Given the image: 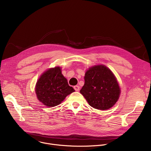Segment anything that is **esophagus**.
<instances>
[{
	"mask_svg": "<svg viewBox=\"0 0 151 151\" xmlns=\"http://www.w3.org/2000/svg\"><path fill=\"white\" fill-rule=\"evenodd\" d=\"M74 89L76 91H78L79 90V87L78 85H75L74 86Z\"/></svg>",
	"mask_w": 151,
	"mask_h": 151,
	"instance_id": "obj_1",
	"label": "esophagus"
}]
</instances>
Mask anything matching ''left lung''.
<instances>
[{
  "instance_id": "1",
  "label": "left lung",
  "mask_w": 151,
  "mask_h": 151,
  "mask_svg": "<svg viewBox=\"0 0 151 151\" xmlns=\"http://www.w3.org/2000/svg\"><path fill=\"white\" fill-rule=\"evenodd\" d=\"M84 79L80 93L91 107L107 110L116 103L121 90L115 76L109 68L104 65L90 68Z\"/></svg>"
}]
</instances>
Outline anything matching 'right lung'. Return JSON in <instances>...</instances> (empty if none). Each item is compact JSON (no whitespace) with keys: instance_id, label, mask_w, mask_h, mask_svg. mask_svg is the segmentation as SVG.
Masks as SVG:
<instances>
[{"instance_id":"right-lung-1","label":"right lung","mask_w":151,"mask_h":151,"mask_svg":"<svg viewBox=\"0 0 151 151\" xmlns=\"http://www.w3.org/2000/svg\"><path fill=\"white\" fill-rule=\"evenodd\" d=\"M35 91L37 99L47 107L60 104L67 96L75 91L70 87L60 67L48 69L37 81Z\"/></svg>"}]
</instances>
